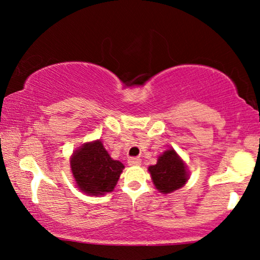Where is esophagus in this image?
Instances as JSON below:
<instances>
[{
  "label": "esophagus",
  "mask_w": 260,
  "mask_h": 260,
  "mask_svg": "<svg viewBox=\"0 0 260 260\" xmlns=\"http://www.w3.org/2000/svg\"><path fill=\"white\" fill-rule=\"evenodd\" d=\"M129 166H140L141 165V158L140 157H131L129 158Z\"/></svg>",
  "instance_id": "esophagus-1"
}]
</instances>
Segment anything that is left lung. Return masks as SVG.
I'll list each match as a JSON object with an SVG mask.
<instances>
[{"label":"left lung","mask_w":260,"mask_h":260,"mask_svg":"<svg viewBox=\"0 0 260 260\" xmlns=\"http://www.w3.org/2000/svg\"><path fill=\"white\" fill-rule=\"evenodd\" d=\"M152 183L162 194H170L182 188L189 179L186 163L173 148L158 156L156 165L148 168Z\"/></svg>","instance_id":"obj_1"}]
</instances>
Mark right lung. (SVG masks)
Wrapping results in <instances>:
<instances>
[{
    "label": "right lung",
    "instance_id": "add662e5",
    "mask_svg": "<svg viewBox=\"0 0 260 260\" xmlns=\"http://www.w3.org/2000/svg\"><path fill=\"white\" fill-rule=\"evenodd\" d=\"M70 166L78 189L92 197L111 193L124 169L123 163L110 156L101 140L86 142L74 150Z\"/></svg>",
    "mask_w": 260,
    "mask_h": 260
}]
</instances>
